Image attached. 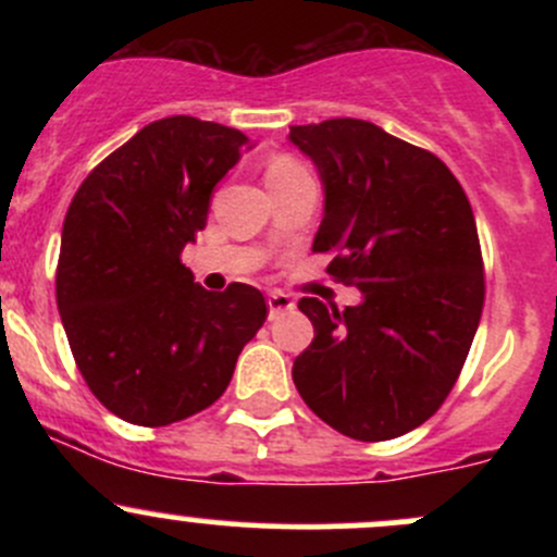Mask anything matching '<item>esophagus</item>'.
<instances>
[{
	"label": "esophagus",
	"mask_w": 557,
	"mask_h": 557,
	"mask_svg": "<svg viewBox=\"0 0 557 557\" xmlns=\"http://www.w3.org/2000/svg\"><path fill=\"white\" fill-rule=\"evenodd\" d=\"M267 301H269V318H277L280 312L294 310V299H290L288 294H283V290H272V294L267 296Z\"/></svg>",
	"instance_id": "1"
}]
</instances>
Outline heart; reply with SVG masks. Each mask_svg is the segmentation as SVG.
Here are the masks:
<instances>
[{"mask_svg": "<svg viewBox=\"0 0 557 557\" xmlns=\"http://www.w3.org/2000/svg\"><path fill=\"white\" fill-rule=\"evenodd\" d=\"M296 172H305V166H301L299 161L290 159V156H277V159H272V164H269L267 180L269 177H285V174H296Z\"/></svg>", "mask_w": 557, "mask_h": 557, "instance_id": "1", "label": "heart"}]
</instances>
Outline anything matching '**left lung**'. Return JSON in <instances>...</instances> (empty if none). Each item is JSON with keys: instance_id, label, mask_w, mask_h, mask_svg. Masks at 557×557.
<instances>
[{"instance_id": "8db88e82", "label": "left lung", "mask_w": 557, "mask_h": 557, "mask_svg": "<svg viewBox=\"0 0 557 557\" xmlns=\"http://www.w3.org/2000/svg\"><path fill=\"white\" fill-rule=\"evenodd\" d=\"M323 180L312 252L363 294L336 310L299 301L312 345L294 361L296 391L323 423L358 442L423 425L453 391L485 305L480 237L445 161L358 117L290 126Z\"/></svg>"}]
</instances>
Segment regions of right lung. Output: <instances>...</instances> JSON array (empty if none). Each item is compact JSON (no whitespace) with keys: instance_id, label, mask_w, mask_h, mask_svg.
Here are the masks:
<instances>
[{"instance_id":"right-lung-1","label":"right lung","mask_w":557,"mask_h":557,"mask_svg":"<svg viewBox=\"0 0 557 557\" xmlns=\"http://www.w3.org/2000/svg\"><path fill=\"white\" fill-rule=\"evenodd\" d=\"M247 145L221 123L161 117L94 166L66 210L55 305L83 380L126 423L215 404L267 320L261 290H205L180 261Z\"/></svg>"}]
</instances>
